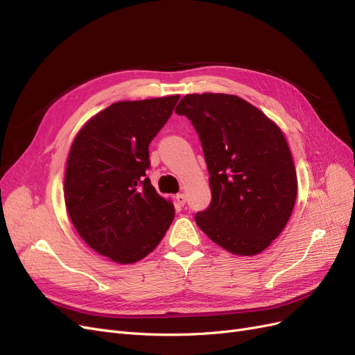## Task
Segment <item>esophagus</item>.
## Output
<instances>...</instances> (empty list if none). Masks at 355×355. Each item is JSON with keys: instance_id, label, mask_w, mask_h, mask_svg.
<instances>
[{"instance_id": "1", "label": "esophagus", "mask_w": 355, "mask_h": 355, "mask_svg": "<svg viewBox=\"0 0 355 355\" xmlns=\"http://www.w3.org/2000/svg\"><path fill=\"white\" fill-rule=\"evenodd\" d=\"M175 200H177V203L180 205V207H184V203H186V196L182 193H178L177 196H175Z\"/></svg>"}]
</instances>
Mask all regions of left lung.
Returning <instances> with one entry per match:
<instances>
[{
  "mask_svg": "<svg viewBox=\"0 0 355 355\" xmlns=\"http://www.w3.org/2000/svg\"><path fill=\"white\" fill-rule=\"evenodd\" d=\"M175 113L191 121L208 165L212 200L196 224L228 252L261 254L288 224L298 193L282 130L233 94H189Z\"/></svg>",
  "mask_w": 355,
  "mask_h": 355,
  "instance_id": "left-lung-1",
  "label": "left lung"
}]
</instances>
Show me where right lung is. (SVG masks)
I'll use <instances>...</instances> for the list:
<instances>
[{"label": "right lung", "mask_w": 355, "mask_h": 355, "mask_svg": "<svg viewBox=\"0 0 355 355\" xmlns=\"http://www.w3.org/2000/svg\"><path fill=\"white\" fill-rule=\"evenodd\" d=\"M180 96L118 101L79 130L67 157L64 203L84 242L119 264H132L159 245L174 205L159 196L146 171L148 144Z\"/></svg>", "instance_id": "add662e5"}]
</instances>
